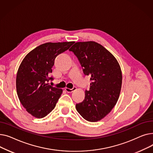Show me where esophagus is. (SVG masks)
<instances>
[{
	"instance_id": "esophagus-1",
	"label": "esophagus",
	"mask_w": 153,
	"mask_h": 153,
	"mask_svg": "<svg viewBox=\"0 0 153 153\" xmlns=\"http://www.w3.org/2000/svg\"><path fill=\"white\" fill-rule=\"evenodd\" d=\"M76 89H77V88H76V87H74L73 88H72V89H69V88H66V89H65L66 91L67 92H68V93L74 92V91H75Z\"/></svg>"
}]
</instances>
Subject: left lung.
<instances>
[{"mask_svg":"<svg viewBox=\"0 0 153 153\" xmlns=\"http://www.w3.org/2000/svg\"><path fill=\"white\" fill-rule=\"evenodd\" d=\"M69 51L77 56L84 74L92 81L84 100L76 104V110L87 121H99L118 100L122 84L120 64L113 54L95 42H77Z\"/></svg>","mask_w":153,"mask_h":153,"instance_id":"1","label":"left lung"}]
</instances>
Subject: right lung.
Wrapping results in <instances>:
<instances>
[{"instance_id": "right-lung-1", "label": "right lung", "mask_w": 153, "mask_h": 153, "mask_svg": "<svg viewBox=\"0 0 153 153\" xmlns=\"http://www.w3.org/2000/svg\"><path fill=\"white\" fill-rule=\"evenodd\" d=\"M74 43H46L28 53L19 68L16 88L20 102L28 113L37 118L49 114L56 107L62 90L48 83L54 59Z\"/></svg>"}]
</instances>
